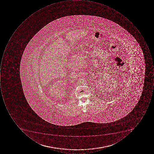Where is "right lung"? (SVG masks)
I'll list each match as a JSON object with an SVG mask.
<instances>
[{"instance_id":"right-lung-1","label":"right lung","mask_w":154,"mask_h":154,"mask_svg":"<svg viewBox=\"0 0 154 154\" xmlns=\"http://www.w3.org/2000/svg\"><path fill=\"white\" fill-rule=\"evenodd\" d=\"M4 73H5V72H3Z\"/></svg>"}]
</instances>
